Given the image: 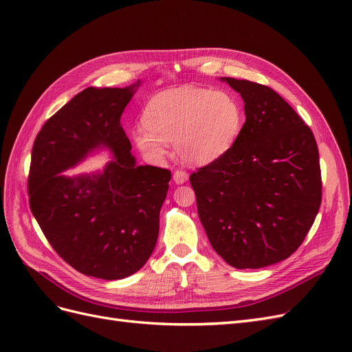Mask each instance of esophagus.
Here are the masks:
<instances>
[{"label":"esophagus","instance_id":"34e87169","mask_svg":"<svg viewBox=\"0 0 352 352\" xmlns=\"http://www.w3.org/2000/svg\"><path fill=\"white\" fill-rule=\"evenodd\" d=\"M188 179H189V176H188L186 172H184V170H176V172L173 173V180H175V184H177V185L185 184Z\"/></svg>","mask_w":352,"mask_h":352}]
</instances>
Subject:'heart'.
Segmentation results:
<instances>
[{
	"instance_id": "obj_1",
	"label": "heart",
	"mask_w": 352,
	"mask_h": 352,
	"mask_svg": "<svg viewBox=\"0 0 352 352\" xmlns=\"http://www.w3.org/2000/svg\"><path fill=\"white\" fill-rule=\"evenodd\" d=\"M242 124V104L232 92L184 87L148 101L144 123L133 127L132 140L153 163L164 160L175 142L184 163L208 166L232 150Z\"/></svg>"
}]
</instances>
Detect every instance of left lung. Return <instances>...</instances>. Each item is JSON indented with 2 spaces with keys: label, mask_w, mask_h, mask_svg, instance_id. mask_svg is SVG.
<instances>
[{
  "label": "left lung",
  "mask_w": 352,
  "mask_h": 352,
  "mask_svg": "<svg viewBox=\"0 0 352 352\" xmlns=\"http://www.w3.org/2000/svg\"><path fill=\"white\" fill-rule=\"evenodd\" d=\"M243 100L232 150L189 182L212 250L235 269L286 260L302 243L322 202L314 135L272 88L220 78Z\"/></svg>",
  "instance_id": "obj_1"
}]
</instances>
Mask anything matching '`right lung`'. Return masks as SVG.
Masks as SVG:
<instances>
[{
	"label": "right lung",
	"mask_w": 352,
	"mask_h": 352,
	"mask_svg": "<svg viewBox=\"0 0 352 352\" xmlns=\"http://www.w3.org/2000/svg\"><path fill=\"white\" fill-rule=\"evenodd\" d=\"M141 80L126 88H87L39 131L29 172V206L60 257L92 278L117 280L151 257L168 170L140 166L120 117ZM107 151L102 169L64 172Z\"/></svg>",
	"instance_id": "right-lung-1"
}]
</instances>
